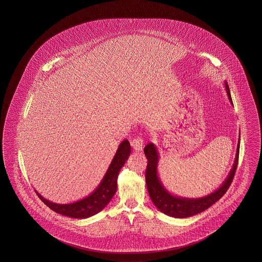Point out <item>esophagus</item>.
<instances>
[{
	"mask_svg": "<svg viewBox=\"0 0 262 262\" xmlns=\"http://www.w3.org/2000/svg\"><path fill=\"white\" fill-rule=\"evenodd\" d=\"M130 145L133 146L134 150L136 151H142L143 149V140L141 137H136L134 140H132Z\"/></svg>",
	"mask_w": 262,
	"mask_h": 262,
	"instance_id": "1",
	"label": "esophagus"
}]
</instances>
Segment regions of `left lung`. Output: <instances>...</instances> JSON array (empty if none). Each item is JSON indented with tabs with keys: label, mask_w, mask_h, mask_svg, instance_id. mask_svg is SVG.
I'll return each instance as SVG.
<instances>
[{
	"label": "left lung",
	"mask_w": 262,
	"mask_h": 262,
	"mask_svg": "<svg viewBox=\"0 0 262 262\" xmlns=\"http://www.w3.org/2000/svg\"><path fill=\"white\" fill-rule=\"evenodd\" d=\"M225 88L230 103H232L231 96L230 93V88L228 82L225 81ZM233 104V103H232ZM239 145H240V136L238 141L236 155L233 166L230 170V174L222 185L214 192L210 193L202 198H182L179 196L172 195L159 180L158 174V165H159V152L158 149L152 143H149L145 148L144 152L148 159L147 170H146V184L149 195L151 197V202L155 206L159 208L164 214L174 217V218H187L193 215L198 214L205 211L208 207L212 206L217 201H219L225 195L230 186L232 179L235 174L237 168L238 158H239Z\"/></svg>",
	"instance_id": "8db88e82"
}]
</instances>
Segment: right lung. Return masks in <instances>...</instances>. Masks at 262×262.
Returning <instances> with one entry per match:
<instances>
[{
	"label": "right lung",
	"mask_w": 262,
	"mask_h": 262,
	"mask_svg": "<svg viewBox=\"0 0 262 262\" xmlns=\"http://www.w3.org/2000/svg\"><path fill=\"white\" fill-rule=\"evenodd\" d=\"M129 155L130 144L126 139L120 144L111 165L96 190L93 191L88 197L75 203L66 205L56 204L43 198L37 191H34L40 200L52 210L56 211V213L76 219H85L91 217L102 211L114 196L117 189V178L119 171L126 163Z\"/></svg>",
	"instance_id": "obj_1"
}]
</instances>
